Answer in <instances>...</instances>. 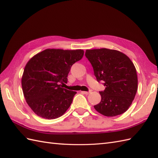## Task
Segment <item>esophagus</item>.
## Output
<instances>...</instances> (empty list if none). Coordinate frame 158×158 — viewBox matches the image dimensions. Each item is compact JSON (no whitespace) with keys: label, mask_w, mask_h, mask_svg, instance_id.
<instances>
[{"label":"esophagus","mask_w":158,"mask_h":158,"mask_svg":"<svg viewBox=\"0 0 158 158\" xmlns=\"http://www.w3.org/2000/svg\"><path fill=\"white\" fill-rule=\"evenodd\" d=\"M81 93L83 94L88 95V94H90V91H81Z\"/></svg>","instance_id":"34e87169"}]
</instances>
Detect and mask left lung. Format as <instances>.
Returning a JSON list of instances; mask_svg holds the SVG:
<instances>
[{"instance_id":"left-lung-1","label":"left lung","mask_w":158,"mask_h":158,"mask_svg":"<svg viewBox=\"0 0 158 158\" xmlns=\"http://www.w3.org/2000/svg\"><path fill=\"white\" fill-rule=\"evenodd\" d=\"M85 56L92 66L98 82L106 89L100 91L101 102L94 108L106 116L125 112L137 91L136 69L127 55L107 48L87 50Z\"/></svg>"}]
</instances>
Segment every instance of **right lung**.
Segmentation results:
<instances>
[{"mask_svg":"<svg viewBox=\"0 0 158 158\" xmlns=\"http://www.w3.org/2000/svg\"><path fill=\"white\" fill-rule=\"evenodd\" d=\"M83 50L46 49L28 61L21 79L27 104L38 116L55 119L70 107L76 91L62 88L72 65L81 59Z\"/></svg>","mask_w":158,"mask_h":158,"instance_id":"right-lung-1","label":"right lung"}]
</instances>
